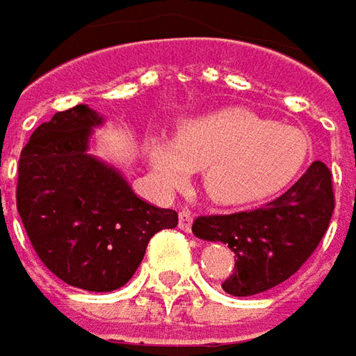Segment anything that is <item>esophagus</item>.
Returning a JSON list of instances; mask_svg holds the SVG:
<instances>
[{
  "instance_id": "esophagus-1",
  "label": "esophagus",
  "mask_w": 356,
  "mask_h": 356,
  "mask_svg": "<svg viewBox=\"0 0 356 356\" xmlns=\"http://www.w3.org/2000/svg\"><path fill=\"white\" fill-rule=\"evenodd\" d=\"M192 220H194V216H192L190 210H180V214H178V226H180V230L188 232L192 228Z\"/></svg>"
}]
</instances>
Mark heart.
Segmentation results:
<instances>
[{
	"mask_svg": "<svg viewBox=\"0 0 356 356\" xmlns=\"http://www.w3.org/2000/svg\"><path fill=\"white\" fill-rule=\"evenodd\" d=\"M148 148L162 186H184L192 170H202L206 194L234 206L286 186L305 168L312 142L300 128L273 124L244 108H224L186 120L174 144L152 140Z\"/></svg>",
	"mask_w": 356,
	"mask_h": 356,
	"instance_id": "b5f03b06",
	"label": "heart"
}]
</instances>
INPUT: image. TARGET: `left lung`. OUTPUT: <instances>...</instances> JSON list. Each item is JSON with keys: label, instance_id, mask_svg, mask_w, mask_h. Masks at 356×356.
Instances as JSON below:
<instances>
[{"label": "left lung", "instance_id": "left-lung-1", "mask_svg": "<svg viewBox=\"0 0 356 356\" xmlns=\"http://www.w3.org/2000/svg\"><path fill=\"white\" fill-rule=\"evenodd\" d=\"M332 210V174L323 162H312L273 202L234 214L198 216L192 232L228 244L234 270L222 289L232 296H250L275 289L311 258L329 230Z\"/></svg>", "mask_w": 356, "mask_h": 356}]
</instances>
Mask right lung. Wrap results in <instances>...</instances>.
Wrapping results in <instances>:
<instances>
[{"label":"right lung","mask_w":356,"mask_h":356,"mask_svg":"<svg viewBox=\"0 0 356 356\" xmlns=\"http://www.w3.org/2000/svg\"><path fill=\"white\" fill-rule=\"evenodd\" d=\"M99 122L80 104L38 126L19 156L15 204L49 273L110 293L132 278L156 232L178 226V214L140 200L116 170L86 152Z\"/></svg>","instance_id":"1"}]
</instances>
